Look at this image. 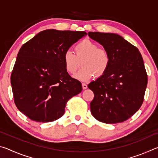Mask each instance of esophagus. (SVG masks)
Here are the masks:
<instances>
[{
    "instance_id": "esophagus-1",
    "label": "esophagus",
    "mask_w": 158,
    "mask_h": 158,
    "mask_svg": "<svg viewBox=\"0 0 158 158\" xmlns=\"http://www.w3.org/2000/svg\"><path fill=\"white\" fill-rule=\"evenodd\" d=\"M87 87H88V85H87L86 84H84V83H83V84H82V88H83V89H84V90L86 89Z\"/></svg>"
}]
</instances>
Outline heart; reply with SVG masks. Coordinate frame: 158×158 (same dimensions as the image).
Here are the masks:
<instances>
[{
  "label": "heart",
  "instance_id": "b5f03b06",
  "mask_svg": "<svg viewBox=\"0 0 158 158\" xmlns=\"http://www.w3.org/2000/svg\"><path fill=\"white\" fill-rule=\"evenodd\" d=\"M74 54L69 51L64 53L63 63L67 72L73 74L77 73L82 64V69L76 77L87 81L95 76L100 77L105 74L111 63L109 52L103 48H98L94 42L84 40L74 47Z\"/></svg>",
  "mask_w": 158,
  "mask_h": 158
}]
</instances>
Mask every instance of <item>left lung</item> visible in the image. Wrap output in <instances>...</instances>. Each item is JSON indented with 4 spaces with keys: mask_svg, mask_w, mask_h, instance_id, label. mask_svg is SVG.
<instances>
[{
    "mask_svg": "<svg viewBox=\"0 0 158 158\" xmlns=\"http://www.w3.org/2000/svg\"><path fill=\"white\" fill-rule=\"evenodd\" d=\"M89 36L109 52L105 74L88 85L94 93L92 115L105 123L126 121L141 107L148 83L142 56L137 47L114 33L89 32Z\"/></svg>",
    "mask_w": 158,
    "mask_h": 158,
    "instance_id": "1",
    "label": "left lung"
}]
</instances>
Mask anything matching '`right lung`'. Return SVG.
<instances>
[{
	"label": "right lung",
	"instance_id": "1",
	"mask_svg": "<svg viewBox=\"0 0 158 158\" xmlns=\"http://www.w3.org/2000/svg\"><path fill=\"white\" fill-rule=\"evenodd\" d=\"M86 35L84 31L48 29L21 47L11 85L16 106L32 121L58 119L65 113L68 101L81 92V82L67 72L63 56Z\"/></svg>",
	"mask_w": 158,
	"mask_h": 158
}]
</instances>
